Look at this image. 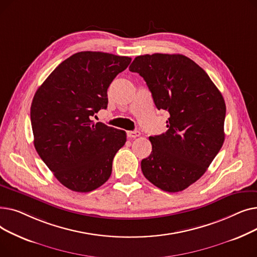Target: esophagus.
<instances>
[{"label": "esophagus", "instance_id": "1", "mask_svg": "<svg viewBox=\"0 0 257 257\" xmlns=\"http://www.w3.org/2000/svg\"><path fill=\"white\" fill-rule=\"evenodd\" d=\"M141 136V132L140 131H127V138L129 139H136L138 137Z\"/></svg>", "mask_w": 257, "mask_h": 257}]
</instances>
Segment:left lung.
<instances>
[{"label": "left lung", "mask_w": 257, "mask_h": 257, "mask_svg": "<svg viewBox=\"0 0 257 257\" xmlns=\"http://www.w3.org/2000/svg\"><path fill=\"white\" fill-rule=\"evenodd\" d=\"M149 87L157 109L170 113L168 130L150 137L144 176L160 190H185L203 175L225 140L226 105L206 72L181 54L141 55L129 66Z\"/></svg>", "instance_id": "left-lung-1"}]
</instances>
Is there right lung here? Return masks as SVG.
<instances>
[{"label":"right lung","instance_id":"right-lung-1","mask_svg":"<svg viewBox=\"0 0 257 257\" xmlns=\"http://www.w3.org/2000/svg\"><path fill=\"white\" fill-rule=\"evenodd\" d=\"M131 58L79 52L62 61L38 87L31 104L34 147L54 176L71 191L88 193L109 179L126 132L94 124L108 104L107 89Z\"/></svg>","mask_w":257,"mask_h":257}]
</instances>
